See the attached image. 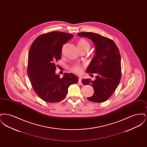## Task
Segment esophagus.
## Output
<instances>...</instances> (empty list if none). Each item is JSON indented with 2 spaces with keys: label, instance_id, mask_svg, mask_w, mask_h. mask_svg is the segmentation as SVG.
I'll return each instance as SVG.
<instances>
[{
  "label": "esophagus",
  "instance_id": "obj_1",
  "mask_svg": "<svg viewBox=\"0 0 147 147\" xmlns=\"http://www.w3.org/2000/svg\"><path fill=\"white\" fill-rule=\"evenodd\" d=\"M78 83L80 84V85H83L82 84V78H79V80H78Z\"/></svg>",
  "mask_w": 147,
  "mask_h": 147
}]
</instances>
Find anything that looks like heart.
I'll return each mask as SVG.
<instances>
[{"instance_id":"1","label":"heart","mask_w":147,"mask_h":147,"mask_svg":"<svg viewBox=\"0 0 147 147\" xmlns=\"http://www.w3.org/2000/svg\"><path fill=\"white\" fill-rule=\"evenodd\" d=\"M78 47L79 49H89L90 44L84 38L80 39L78 42ZM71 71L77 74H80L83 71V67L79 64H76L71 68Z\"/></svg>"}]
</instances>
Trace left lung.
<instances>
[{"label": "left lung", "instance_id": "left-lung-1", "mask_svg": "<svg viewBox=\"0 0 147 147\" xmlns=\"http://www.w3.org/2000/svg\"><path fill=\"white\" fill-rule=\"evenodd\" d=\"M81 37L90 39L95 46V55L87 68L90 76L96 74V79H82L84 85L92 86L94 93L89 101L102 102L110 98L121 78V56L119 49L112 40L90 32H78Z\"/></svg>", "mask_w": 147, "mask_h": 147}]
</instances>
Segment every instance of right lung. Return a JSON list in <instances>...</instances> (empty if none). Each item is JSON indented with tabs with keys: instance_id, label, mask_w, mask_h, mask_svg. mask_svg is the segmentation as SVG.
<instances>
[{
	"instance_id": "add662e5",
	"label": "right lung",
	"mask_w": 147,
	"mask_h": 147,
	"mask_svg": "<svg viewBox=\"0 0 147 147\" xmlns=\"http://www.w3.org/2000/svg\"><path fill=\"white\" fill-rule=\"evenodd\" d=\"M73 35L53 31L37 37L28 52V74L36 94L42 100L55 103L65 98L71 84L78 82V77L65 73L61 78L56 74V62L61 58L63 45Z\"/></svg>"
}]
</instances>
